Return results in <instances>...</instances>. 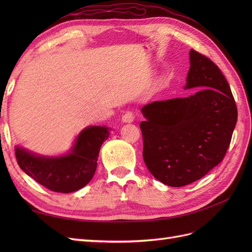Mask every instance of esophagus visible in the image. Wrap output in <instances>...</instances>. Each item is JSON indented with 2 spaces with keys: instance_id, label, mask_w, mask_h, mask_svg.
Listing matches in <instances>:
<instances>
[{
  "instance_id": "esophagus-1",
  "label": "esophagus",
  "mask_w": 252,
  "mask_h": 252,
  "mask_svg": "<svg viewBox=\"0 0 252 252\" xmlns=\"http://www.w3.org/2000/svg\"><path fill=\"white\" fill-rule=\"evenodd\" d=\"M133 120H134V116H133V113L130 111L126 112L124 116L122 117V122H123V123H132Z\"/></svg>"
}]
</instances>
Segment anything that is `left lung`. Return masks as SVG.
Segmentation results:
<instances>
[{
  "instance_id": "8db88e82",
  "label": "left lung",
  "mask_w": 252,
  "mask_h": 252,
  "mask_svg": "<svg viewBox=\"0 0 252 252\" xmlns=\"http://www.w3.org/2000/svg\"><path fill=\"white\" fill-rule=\"evenodd\" d=\"M187 97L145 105L141 111L143 158L163 184L182 187L207 174L223 161L238 120L231 89L220 68L193 49Z\"/></svg>"
}]
</instances>
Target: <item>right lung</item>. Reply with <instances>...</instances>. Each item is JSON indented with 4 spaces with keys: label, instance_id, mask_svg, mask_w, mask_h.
Instances as JSON below:
<instances>
[{
    "label": "right lung",
    "instance_id": "1",
    "mask_svg": "<svg viewBox=\"0 0 252 252\" xmlns=\"http://www.w3.org/2000/svg\"><path fill=\"white\" fill-rule=\"evenodd\" d=\"M108 136L107 127L91 126L81 131L66 156L41 157L16 147V158L20 168L44 187L56 192H73L93 179L98 152Z\"/></svg>",
    "mask_w": 252,
    "mask_h": 252
}]
</instances>
